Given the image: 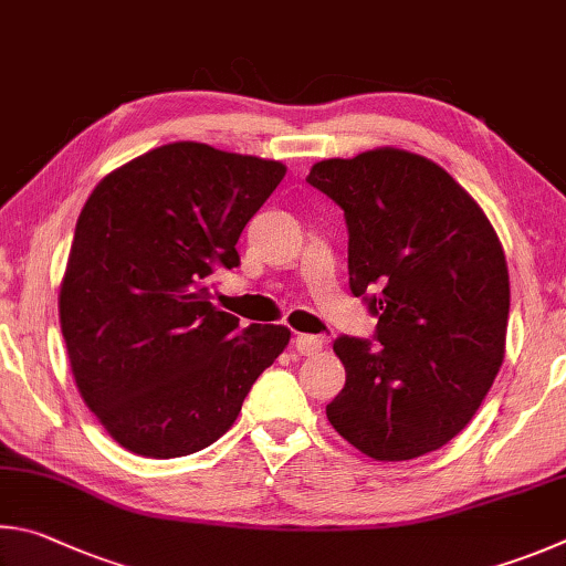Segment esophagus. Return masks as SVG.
Returning <instances> with one entry per match:
<instances>
[{
  "instance_id": "esophagus-1",
  "label": "esophagus",
  "mask_w": 566,
  "mask_h": 566,
  "mask_svg": "<svg viewBox=\"0 0 566 566\" xmlns=\"http://www.w3.org/2000/svg\"><path fill=\"white\" fill-rule=\"evenodd\" d=\"M293 343H295V350L301 355H308V358L323 350V338H318V335H298Z\"/></svg>"
}]
</instances>
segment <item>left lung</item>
Returning <instances> with one entry per match:
<instances>
[{
	"instance_id": "1",
	"label": "left lung",
	"mask_w": 566,
	"mask_h": 566,
	"mask_svg": "<svg viewBox=\"0 0 566 566\" xmlns=\"http://www.w3.org/2000/svg\"><path fill=\"white\" fill-rule=\"evenodd\" d=\"M343 208L353 295L378 331L340 335L345 388L325 408L355 450L415 460L464 430L504 360L510 273L478 201L430 158L382 146L311 168Z\"/></svg>"
}]
</instances>
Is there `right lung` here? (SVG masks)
Wrapping results in <instances>:
<instances>
[{"label":"right lung","mask_w":566,"mask_h":566,"mask_svg":"<svg viewBox=\"0 0 566 566\" xmlns=\"http://www.w3.org/2000/svg\"><path fill=\"white\" fill-rule=\"evenodd\" d=\"M285 166L176 142L124 164L86 198L69 251L59 323L98 422L134 454L168 460L231 430L248 390L291 340L211 303V273Z\"/></svg>","instance_id":"1"}]
</instances>
